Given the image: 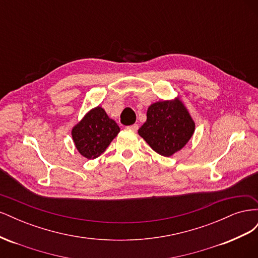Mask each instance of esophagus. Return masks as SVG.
I'll return each instance as SVG.
<instances>
[{
  "label": "esophagus",
  "mask_w": 258,
  "mask_h": 258,
  "mask_svg": "<svg viewBox=\"0 0 258 258\" xmlns=\"http://www.w3.org/2000/svg\"><path fill=\"white\" fill-rule=\"evenodd\" d=\"M128 129H130V130H132V131H137L138 129H139V126L137 123H135V124H131V126H129V127H127Z\"/></svg>",
  "instance_id": "34e87169"
}]
</instances>
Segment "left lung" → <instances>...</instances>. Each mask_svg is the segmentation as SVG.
I'll list each match as a JSON object with an SVG mask.
<instances>
[{
  "mask_svg": "<svg viewBox=\"0 0 258 258\" xmlns=\"http://www.w3.org/2000/svg\"><path fill=\"white\" fill-rule=\"evenodd\" d=\"M146 117L139 135L156 153L165 157L181 151L195 132V121L178 98L151 104Z\"/></svg>",
  "mask_w": 258,
  "mask_h": 258,
  "instance_id": "1",
  "label": "left lung"
}]
</instances>
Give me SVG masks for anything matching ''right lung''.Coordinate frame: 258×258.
Masks as SVG:
<instances>
[{"mask_svg":"<svg viewBox=\"0 0 258 258\" xmlns=\"http://www.w3.org/2000/svg\"><path fill=\"white\" fill-rule=\"evenodd\" d=\"M120 131L118 124L107 116L101 106L92 108L72 128L76 150L87 159L102 154Z\"/></svg>","mask_w":258,"mask_h":258,"instance_id":"add662e5","label":"right lung"}]
</instances>
